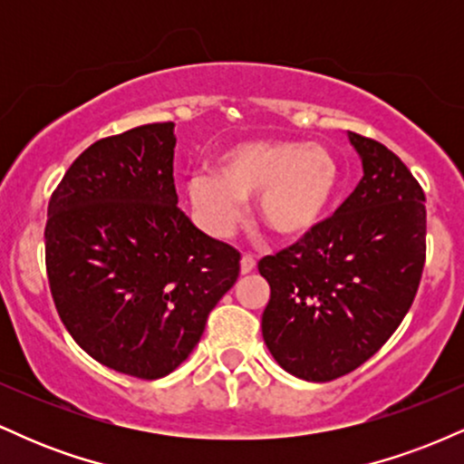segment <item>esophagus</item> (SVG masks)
<instances>
[{"label":"esophagus","instance_id":"obj_1","mask_svg":"<svg viewBox=\"0 0 464 464\" xmlns=\"http://www.w3.org/2000/svg\"><path fill=\"white\" fill-rule=\"evenodd\" d=\"M255 266H257V259H255L250 253H244V255H242V262H239V268H242V275L253 273Z\"/></svg>","mask_w":464,"mask_h":464}]
</instances>
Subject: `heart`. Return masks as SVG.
Here are the masks:
<instances>
[{
  "label": "heart",
  "instance_id": "1",
  "mask_svg": "<svg viewBox=\"0 0 464 464\" xmlns=\"http://www.w3.org/2000/svg\"><path fill=\"white\" fill-rule=\"evenodd\" d=\"M338 163L327 148L301 141H242L218 157V172L188 179L194 209L216 236L242 220L244 200L259 196V218L279 237H301L327 214L338 191Z\"/></svg>",
  "mask_w": 464,
  "mask_h": 464
}]
</instances>
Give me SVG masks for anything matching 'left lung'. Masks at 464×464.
<instances>
[{"mask_svg": "<svg viewBox=\"0 0 464 464\" xmlns=\"http://www.w3.org/2000/svg\"><path fill=\"white\" fill-rule=\"evenodd\" d=\"M364 177L327 220L259 259L266 347L307 382L355 371L401 324L425 266V194L384 143L349 132Z\"/></svg>", "mask_w": 464, "mask_h": 464, "instance_id": "left-lung-1", "label": "left lung"}]
</instances>
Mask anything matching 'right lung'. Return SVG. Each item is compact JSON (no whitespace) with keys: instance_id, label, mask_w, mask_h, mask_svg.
I'll return each mask as SVG.
<instances>
[{"instance_id":"1","label":"right lung","mask_w":464,"mask_h":464,"mask_svg":"<svg viewBox=\"0 0 464 464\" xmlns=\"http://www.w3.org/2000/svg\"><path fill=\"white\" fill-rule=\"evenodd\" d=\"M174 124L92 143L47 205L45 268L72 338L109 369L159 380L198 344L239 253L179 209Z\"/></svg>"}]
</instances>
